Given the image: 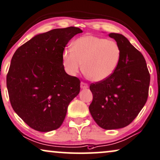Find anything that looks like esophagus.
I'll list each match as a JSON object with an SVG mask.
<instances>
[{
  "label": "esophagus",
  "instance_id": "obj_1",
  "mask_svg": "<svg viewBox=\"0 0 160 160\" xmlns=\"http://www.w3.org/2000/svg\"><path fill=\"white\" fill-rule=\"evenodd\" d=\"M81 88H82V89L88 88V84H87V83L82 82V83H81Z\"/></svg>",
  "mask_w": 160,
  "mask_h": 160
}]
</instances>
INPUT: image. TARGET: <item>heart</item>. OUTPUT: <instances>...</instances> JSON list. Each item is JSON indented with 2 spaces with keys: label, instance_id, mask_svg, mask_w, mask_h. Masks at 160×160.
<instances>
[{
  "label": "heart",
  "instance_id": "b5f03b06",
  "mask_svg": "<svg viewBox=\"0 0 160 160\" xmlns=\"http://www.w3.org/2000/svg\"><path fill=\"white\" fill-rule=\"evenodd\" d=\"M121 49L114 40L86 35L76 39L72 50H65L62 63L66 72L76 76L82 70L93 82H103L112 75L121 61Z\"/></svg>",
  "mask_w": 160,
  "mask_h": 160
}]
</instances>
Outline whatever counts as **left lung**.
Listing matches in <instances>:
<instances>
[{"instance_id":"obj_1","label":"left lung","mask_w":160,"mask_h":160,"mask_svg":"<svg viewBox=\"0 0 160 160\" xmlns=\"http://www.w3.org/2000/svg\"><path fill=\"white\" fill-rule=\"evenodd\" d=\"M109 36L121 47V61L110 77L90 84L93 98L89 110L100 127L117 129L129 125L146 104L150 74L143 56L126 37Z\"/></svg>"}]
</instances>
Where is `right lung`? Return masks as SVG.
<instances>
[{
    "label": "right lung",
    "mask_w": 160,
    "mask_h": 160,
    "mask_svg": "<svg viewBox=\"0 0 160 160\" xmlns=\"http://www.w3.org/2000/svg\"><path fill=\"white\" fill-rule=\"evenodd\" d=\"M82 31L56 28L37 34L18 48L7 76L14 111L33 129L59 128L70 101L79 93L80 80L66 73L62 63L68 42Z\"/></svg>",
    "instance_id": "right-lung-1"
}]
</instances>
